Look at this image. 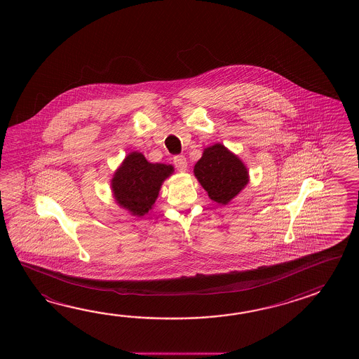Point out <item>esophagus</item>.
Here are the masks:
<instances>
[{"label":"esophagus","mask_w":359,"mask_h":359,"mask_svg":"<svg viewBox=\"0 0 359 359\" xmlns=\"http://www.w3.org/2000/svg\"><path fill=\"white\" fill-rule=\"evenodd\" d=\"M173 164H175L177 170H180V172H184L187 169V161H186V158L183 155L175 156L173 158Z\"/></svg>","instance_id":"34e87169"}]
</instances>
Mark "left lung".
<instances>
[{"label": "left lung", "instance_id": "1", "mask_svg": "<svg viewBox=\"0 0 359 359\" xmlns=\"http://www.w3.org/2000/svg\"><path fill=\"white\" fill-rule=\"evenodd\" d=\"M194 175L209 198L222 205L229 204L249 182L244 163L222 144L204 149L194 167Z\"/></svg>", "mask_w": 359, "mask_h": 359}]
</instances>
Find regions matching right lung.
Here are the masks:
<instances>
[{
  "label": "right lung",
  "mask_w": 359,
  "mask_h": 359,
  "mask_svg": "<svg viewBox=\"0 0 359 359\" xmlns=\"http://www.w3.org/2000/svg\"><path fill=\"white\" fill-rule=\"evenodd\" d=\"M173 170L172 165L149 163L137 151L128 154L111 180L115 201L132 215H145L153 208L161 183Z\"/></svg>",
  "instance_id": "right-lung-1"
}]
</instances>
